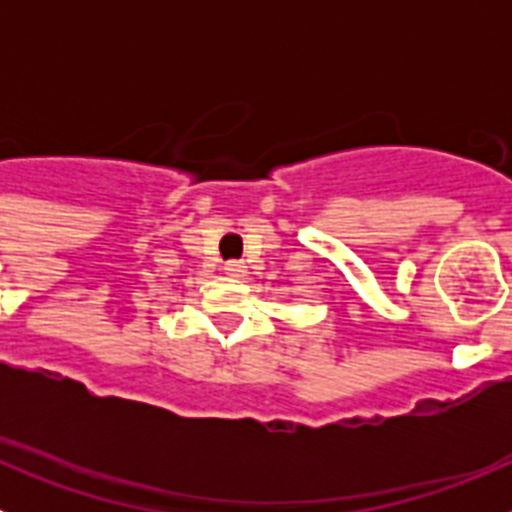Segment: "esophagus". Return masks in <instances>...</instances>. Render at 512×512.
<instances>
[{
	"label": "esophagus",
	"mask_w": 512,
	"mask_h": 512,
	"mask_svg": "<svg viewBox=\"0 0 512 512\" xmlns=\"http://www.w3.org/2000/svg\"><path fill=\"white\" fill-rule=\"evenodd\" d=\"M223 269H225V274H228V277H233V279L246 277V264H243V261H228Z\"/></svg>",
	"instance_id": "esophagus-1"
}]
</instances>
